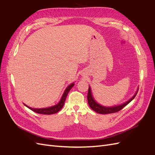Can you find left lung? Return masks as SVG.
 Instances as JSON below:
<instances>
[{"label":"left lung","mask_w":155,"mask_h":155,"mask_svg":"<svg viewBox=\"0 0 155 155\" xmlns=\"http://www.w3.org/2000/svg\"><path fill=\"white\" fill-rule=\"evenodd\" d=\"M138 91V88L137 89V92L134 94V95L130 98V99L127 101L126 102H124V104H121L120 105H114L112 107H106L101 105L100 104H98V103L94 99L92 94V91H91V87H88V95H87V100L88 103V105L90 106L91 109L95 111L97 113L101 114H110V113H114V112H118L119 110H121L123 109L124 107H125L127 105H128L129 103L132 101L135 96H137V92Z\"/></svg>","instance_id":"obj_1"}]
</instances>
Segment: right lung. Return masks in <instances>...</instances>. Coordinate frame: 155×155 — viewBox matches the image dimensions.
<instances>
[{
    "mask_svg": "<svg viewBox=\"0 0 155 155\" xmlns=\"http://www.w3.org/2000/svg\"><path fill=\"white\" fill-rule=\"evenodd\" d=\"M74 86V82L69 85L66 89H65L63 95L61 96V98L60 101H59V103L58 104H56L54 106H51L49 107H46V108H40V109H36V108H31L29 106L26 105V104H24V105L27 107L28 109H30V110H33L34 112H36V113L38 114H53L55 113H57L58 112H59L61 109H62L64 104L65 100H66L67 96L68 95V94L69 92V91L71 90V88Z\"/></svg>",
    "mask_w": 155,
    "mask_h": 155,
    "instance_id": "1",
    "label": "right lung"
}]
</instances>
